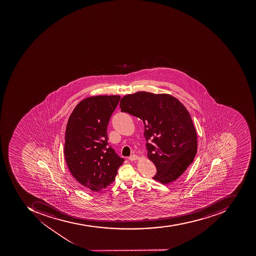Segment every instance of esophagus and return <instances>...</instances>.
<instances>
[{
	"label": "esophagus",
	"instance_id": "obj_1",
	"mask_svg": "<svg viewBox=\"0 0 256 256\" xmlns=\"http://www.w3.org/2000/svg\"><path fill=\"white\" fill-rule=\"evenodd\" d=\"M128 159L130 160V162H134V160H136L138 159V156L137 155H132V156H129Z\"/></svg>",
	"mask_w": 256,
	"mask_h": 256
}]
</instances>
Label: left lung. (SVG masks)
I'll return each instance as SVG.
<instances>
[{"mask_svg": "<svg viewBox=\"0 0 256 256\" xmlns=\"http://www.w3.org/2000/svg\"><path fill=\"white\" fill-rule=\"evenodd\" d=\"M120 108L144 122L147 156L156 168L152 178L166 185L180 178L198 150L196 129L186 108L172 96L146 92L124 96Z\"/></svg>", "mask_w": 256, "mask_h": 256, "instance_id": "1", "label": "left lung"}]
</instances>
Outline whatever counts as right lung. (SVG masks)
I'll return each instance as SVG.
<instances>
[{
  "label": "right lung",
  "instance_id": "obj_1",
  "mask_svg": "<svg viewBox=\"0 0 256 256\" xmlns=\"http://www.w3.org/2000/svg\"><path fill=\"white\" fill-rule=\"evenodd\" d=\"M120 96H97L80 102L66 128L64 155L74 178L98 192L114 181L124 162L108 144L107 126Z\"/></svg>",
  "mask_w": 256,
  "mask_h": 256
}]
</instances>
